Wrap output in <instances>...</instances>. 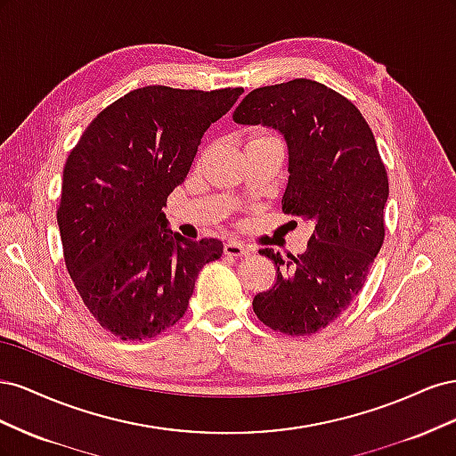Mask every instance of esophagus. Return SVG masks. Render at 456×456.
Returning a JSON list of instances; mask_svg holds the SVG:
<instances>
[{"label":"esophagus","instance_id":"esophagus-1","mask_svg":"<svg viewBox=\"0 0 456 456\" xmlns=\"http://www.w3.org/2000/svg\"><path fill=\"white\" fill-rule=\"evenodd\" d=\"M251 247L249 245H245V243H241V241H236V240H230V241H226V245H224V253L228 255V256H247V255H251Z\"/></svg>","mask_w":456,"mask_h":456}]
</instances>
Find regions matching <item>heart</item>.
Listing matches in <instances>:
<instances>
[{
    "instance_id": "b5f03b06",
    "label": "heart",
    "mask_w": 456,
    "mask_h": 456,
    "mask_svg": "<svg viewBox=\"0 0 456 456\" xmlns=\"http://www.w3.org/2000/svg\"><path fill=\"white\" fill-rule=\"evenodd\" d=\"M262 136H270V134H260V136H256V139H262Z\"/></svg>"
}]
</instances>
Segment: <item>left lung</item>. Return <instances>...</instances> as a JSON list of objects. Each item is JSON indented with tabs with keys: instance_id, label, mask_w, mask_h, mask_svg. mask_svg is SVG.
<instances>
[{
	"instance_id": "1",
	"label": "left lung",
	"mask_w": 456,
	"mask_h": 456,
	"mask_svg": "<svg viewBox=\"0 0 456 456\" xmlns=\"http://www.w3.org/2000/svg\"><path fill=\"white\" fill-rule=\"evenodd\" d=\"M240 126H262L287 142L281 209L314 226L306 251L273 249V287L253 298L258 320L285 335L325 329L365 285L384 241L388 176L365 118L348 99L312 79L251 91L233 112Z\"/></svg>"
}]
</instances>
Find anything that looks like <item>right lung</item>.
I'll use <instances>...</instances> for the list:
<instances>
[{
    "label": "right lung",
    "mask_w": 456,
    "mask_h": 456,
    "mask_svg": "<svg viewBox=\"0 0 456 456\" xmlns=\"http://www.w3.org/2000/svg\"><path fill=\"white\" fill-rule=\"evenodd\" d=\"M218 91L148 86L96 116L70 151L57 211L64 262L81 300L121 340L151 338L188 308L223 241L186 240L163 213L203 133L236 104Z\"/></svg>",
    "instance_id": "add662e5"
}]
</instances>
